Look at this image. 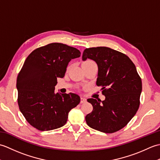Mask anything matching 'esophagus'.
<instances>
[{
	"mask_svg": "<svg viewBox=\"0 0 160 160\" xmlns=\"http://www.w3.org/2000/svg\"><path fill=\"white\" fill-rule=\"evenodd\" d=\"M87 102V99L84 97H81L80 98V103H84Z\"/></svg>",
	"mask_w": 160,
	"mask_h": 160,
	"instance_id": "34e87169",
	"label": "esophagus"
}]
</instances>
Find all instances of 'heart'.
Masks as SVG:
<instances>
[{"label": "heart", "mask_w": 160, "mask_h": 160, "mask_svg": "<svg viewBox=\"0 0 160 160\" xmlns=\"http://www.w3.org/2000/svg\"><path fill=\"white\" fill-rule=\"evenodd\" d=\"M93 61H91V60H87V61H86V62H83V64H87V63H90V62H92Z\"/></svg>", "instance_id": "b5f03b06"}]
</instances>
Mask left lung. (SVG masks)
Returning a JSON list of instances; mask_svg holds the SVG:
<instances>
[{
	"mask_svg": "<svg viewBox=\"0 0 160 160\" xmlns=\"http://www.w3.org/2000/svg\"><path fill=\"white\" fill-rule=\"evenodd\" d=\"M82 60L89 58L98 64L96 84L102 87L105 100L89 98L93 106L86 115L89 127L112 133L127 125L140 107L142 80L134 63L120 52L106 47L85 49Z\"/></svg>",
	"mask_w": 160,
	"mask_h": 160,
	"instance_id": "1",
	"label": "left lung"
}]
</instances>
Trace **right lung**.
Returning <instances> with one entry per match:
<instances>
[{
  "mask_svg": "<svg viewBox=\"0 0 160 160\" xmlns=\"http://www.w3.org/2000/svg\"><path fill=\"white\" fill-rule=\"evenodd\" d=\"M80 56L76 48L53 42L29 54L17 77L18 104L24 117L39 131H50L66 124L69 112L80 103L77 94L56 93L58 78L65 75L71 59Z\"/></svg>",
  "mask_w": 160,
  "mask_h": 160,
  "instance_id": "right-lung-1",
  "label": "right lung"
}]
</instances>
